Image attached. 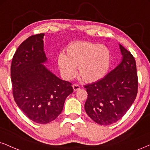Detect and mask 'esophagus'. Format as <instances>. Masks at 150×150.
Returning <instances> with one entry per match:
<instances>
[{
    "label": "esophagus",
    "instance_id": "1",
    "mask_svg": "<svg viewBox=\"0 0 150 150\" xmlns=\"http://www.w3.org/2000/svg\"><path fill=\"white\" fill-rule=\"evenodd\" d=\"M72 87H73V89H74V91H77V90H79L81 88L80 86H79V85H78V84H76V83L73 84Z\"/></svg>",
    "mask_w": 150,
    "mask_h": 150
}]
</instances>
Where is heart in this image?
I'll use <instances>...</instances> for the list:
<instances>
[{
  "label": "heart",
  "mask_w": 150,
  "mask_h": 150,
  "mask_svg": "<svg viewBox=\"0 0 150 150\" xmlns=\"http://www.w3.org/2000/svg\"><path fill=\"white\" fill-rule=\"evenodd\" d=\"M110 54L108 48L90 42H74L66 49V55H58L57 63L61 75L71 80L76 75L86 83L99 81L106 74L110 64Z\"/></svg>",
  "instance_id": "1"
}]
</instances>
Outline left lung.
<instances>
[{"mask_svg": "<svg viewBox=\"0 0 150 150\" xmlns=\"http://www.w3.org/2000/svg\"><path fill=\"white\" fill-rule=\"evenodd\" d=\"M121 63L100 80L84 86L88 92L86 113L95 122L109 125L125 115L138 93V74L134 57L120 44Z\"/></svg>", "mask_w": 150, "mask_h": 150, "instance_id": "1", "label": "left lung"}]
</instances>
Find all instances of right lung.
Returning <instances> with one entry per match:
<instances>
[{
	"instance_id": "1",
	"label": "right lung",
	"mask_w": 150,
	"mask_h": 150,
	"mask_svg": "<svg viewBox=\"0 0 150 150\" xmlns=\"http://www.w3.org/2000/svg\"><path fill=\"white\" fill-rule=\"evenodd\" d=\"M44 35H34L22 42L11 64L14 101L29 119L40 124L58 117L74 90L71 83L61 80L42 64L47 61Z\"/></svg>"
}]
</instances>
